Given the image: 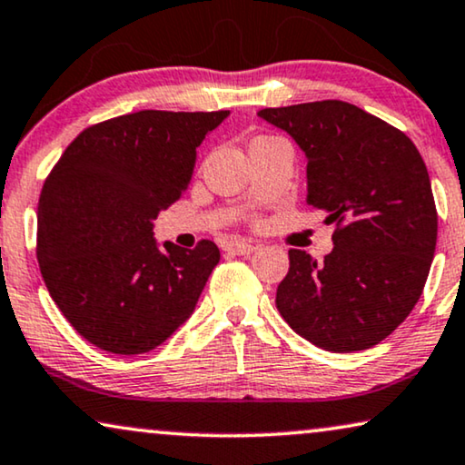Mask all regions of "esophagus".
<instances>
[{"label": "esophagus", "mask_w": 465, "mask_h": 465, "mask_svg": "<svg viewBox=\"0 0 465 465\" xmlns=\"http://www.w3.org/2000/svg\"><path fill=\"white\" fill-rule=\"evenodd\" d=\"M227 251L232 254H244V257H248V254L257 251V244H251V242H244V240H232L230 244H227Z\"/></svg>", "instance_id": "esophagus-1"}]
</instances>
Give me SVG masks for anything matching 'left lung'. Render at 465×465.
Wrapping results in <instances>:
<instances>
[{
	"instance_id": "left-lung-1",
	"label": "left lung",
	"mask_w": 465,
	"mask_h": 465,
	"mask_svg": "<svg viewBox=\"0 0 465 465\" xmlns=\"http://www.w3.org/2000/svg\"><path fill=\"white\" fill-rule=\"evenodd\" d=\"M257 115L305 153V202L335 225L324 263L289 251L278 312L316 348L369 350L404 322L426 286L438 232L428 168L407 134L356 104L316 101Z\"/></svg>"
}]
</instances>
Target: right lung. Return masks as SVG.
Listing matches in <instances>:
<instances>
[{"label":"right lung","instance_id":"right-lung-1","mask_svg":"<svg viewBox=\"0 0 465 465\" xmlns=\"http://www.w3.org/2000/svg\"><path fill=\"white\" fill-rule=\"evenodd\" d=\"M230 111H136L64 149L37 204V261L71 326L111 354H145L192 316L221 252L153 238L192 183L198 147Z\"/></svg>","mask_w":465,"mask_h":465}]
</instances>
